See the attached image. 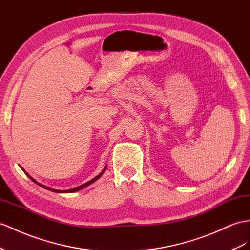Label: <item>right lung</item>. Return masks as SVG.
Masks as SVG:
<instances>
[{
	"label": "right lung",
	"mask_w": 250,
	"mask_h": 250,
	"mask_svg": "<svg viewBox=\"0 0 250 250\" xmlns=\"http://www.w3.org/2000/svg\"><path fill=\"white\" fill-rule=\"evenodd\" d=\"M105 169H106V167L104 168V171H102L101 172V173L99 174V175H97V176H96V177H94L93 178V180H91V181H88L87 183H85V184H83V185H81V186H79V187H76V188H73V189H70V190H56V189H52V188H48V187H46V186H43V185H41V184H38L35 180H34V178L33 177H31V176H29L27 173H26V172H25V173H26V175L30 178V180L31 181H33V182H35L36 184H38V185H39V186H41L42 188H45V189H47V190H50V191H53V192H57V193H64V192H67V193H68V192H76V191H79V190H81V189H83V188H85L86 186H88V185H91V184H93L94 182H96V181H97L98 180V178L102 175V174H104V171H105Z\"/></svg>",
	"instance_id": "obj_1"
}]
</instances>
